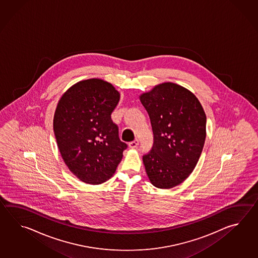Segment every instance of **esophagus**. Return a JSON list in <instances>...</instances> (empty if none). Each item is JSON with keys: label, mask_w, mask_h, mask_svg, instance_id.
Returning a JSON list of instances; mask_svg holds the SVG:
<instances>
[{"label": "esophagus", "mask_w": 258, "mask_h": 258, "mask_svg": "<svg viewBox=\"0 0 258 258\" xmlns=\"http://www.w3.org/2000/svg\"><path fill=\"white\" fill-rule=\"evenodd\" d=\"M138 145H139V141H138L137 139H136V140H134L133 142L129 143V148H136Z\"/></svg>", "instance_id": "34e87169"}]
</instances>
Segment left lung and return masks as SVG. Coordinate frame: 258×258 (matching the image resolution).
<instances>
[{"instance_id": "1", "label": "left lung", "mask_w": 258, "mask_h": 258, "mask_svg": "<svg viewBox=\"0 0 258 258\" xmlns=\"http://www.w3.org/2000/svg\"><path fill=\"white\" fill-rule=\"evenodd\" d=\"M139 99L153 129V148L143 157L148 179L157 188H173L186 180L201 156L205 110L195 94L175 83L159 84Z\"/></svg>"}]
</instances>
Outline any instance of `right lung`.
<instances>
[{
  "mask_svg": "<svg viewBox=\"0 0 258 258\" xmlns=\"http://www.w3.org/2000/svg\"><path fill=\"white\" fill-rule=\"evenodd\" d=\"M120 92L110 83L89 78L61 95L55 110L53 130L60 156L74 175L88 184L110 179L127 145L119 139L110 114Z\"/></svg>",
  "mask_w": 258,
  "mask_h": 258,
  "instance_id": "1",
  "label": "right lung"
}]
</instances>
